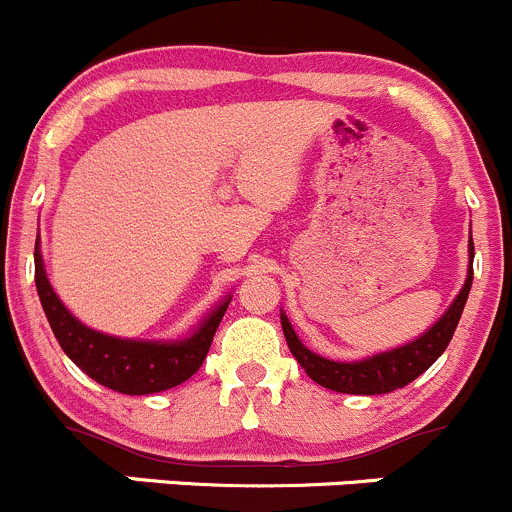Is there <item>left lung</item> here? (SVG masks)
Wrapping results in <instances>:
<instances>
[{"instance_id":"left-lung-1","label":"left lung","mask_w":512,"mask_h":512,"mask_svg":"<svg viewBox=\"0 0 512 512\" xmlns=\"http://www.w3.org/2000/svg\"><path fill=\"white\" fill-rule=\"evenodd\" d=\"M473 255L476 252H473L471 237L468 240V272L461 292L453 297L451 307L438 317V322L433 327H428L414 342H406L401 347L389 349V352L371 354L356 361H334L304 347L302 339L297 337L294 327L289 324L287 314L280 312L282 332H285L289 352L299 361V366L307 371L309 379L317 381L324 389L339 391V394H389V391L411 384L438 356L446 352L448 342H451L453 332H456L458 322H461L463 307H466L468 292H471L473 285Z\"/></svg>"}]
</instances>
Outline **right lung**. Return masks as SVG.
<instances>
[{"label": "right lung", "mask_w": 512, "mask_h": 512, "mask_svg": "<svg viewBox=\"0 0 512 512\" xmlns=\"http://www.w3.org/2000/svg\"><path fill=\"white\" fill-rule=\"evenodd\" d=\"M34 280L49 327L64 354L101 386L128 396L158 394L188 381L203 366L232 294L215 304L203 322L180 339H126L86 327L66 309L46 277L41 242L34 247Z\"/></svg>", "instance_id": "right-lung-1"}]
</instances>
